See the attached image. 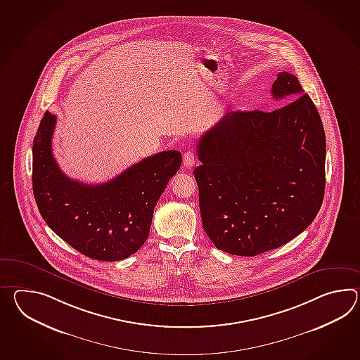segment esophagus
<instances>
[{"label":"esophagus","mask_w":360,"mask_h":360,"mask_svg":"<svg viewBox=\"0 0 360 360\" xmlns=\"http://www.w3.org/2000/svg\"><path fill=\"white\" fill-rule=\"evenodd\" d=\"M195 162H196V156H195V153L191 151H187L184 155V164L186 168H192L193 165H195Z\"/></svg>","instance_id":"34e87169"}]
</instances>
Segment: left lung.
Here are the masks:
<instances>
[{"label": "left lung", "instance_id": "obj_1", "mask_svg": "<svg viewBox=\"0 0 360 360\" xmlns=\"http://www.w3.org/2000/svg\"><path fill=\"white\" fill-rule=\"evenodd\" d=\"M271 112H229L201 136L193 170L202 227L219 250L255 257L307 229L326 188V134L295 75L271 89Z\"/></svg>", "mask_w": 360, "mask_h": 360}]
</instances>
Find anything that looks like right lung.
Here are the masks:
<instances>
[{
  "instance_id": "obj_1",
  "label": "right lung",
  "mask_w": 360,
  "mask_h": 360,
  "mask_svg": "<svg viewBox=\"0 0 360 360\" xmlns=\"http://www.w3.org/2000/svg\"><path fill=\"white\" fill-rule=\"evenodd\" d=\"M56 122V115L45 112L33 139V195L41 216L89 258L113 262L134 255L148 238L158 200L179 170L181 152L148 156L105 184H82L65 176L53 156Z\"/></svg>"
}]
</instances>
